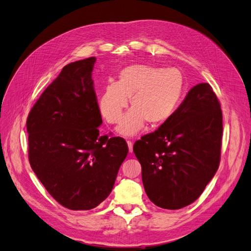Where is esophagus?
Segmentation results:
<instances>
[{
    "mask_svg": "<svg viewBox=\"0 0 251 251\" xmlns=\"http://www.w3.org/2000/svg\"><path fill=\"white\" fill-rule=\"evenodd\" d=\"M126 143H127V147H128V151L132 153V151H133V142L131 140H127Z\"/></svg>",
    "mask_w": 251,
    "mask_h": 251,
    "instance_id": "esophagus-1",
    "label": "esophagus"
}]
</instances>
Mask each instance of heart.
Wrapping results in <instances>:
<instances>
[{
  "label": "heart",
  "instance_id": "heart-1",
  "mask_svg": "<svg viewBox=\"0 0 251 251\" xmlns=\"http://www.w3.org/2000/svg\"><path fill=\"white\" fill-rule=\"evenodd\" d=\"M183 76L177 69L150 65H132L120 71L115 82H109L100 96V111L107 123L118 124L130 98L132 109L117 127L119 134L132 136L148 123L159 126L176 111L183 93Z\"/></svg>",
  "mask_w": 251,
  "mask_h": 251
}]
</instances>
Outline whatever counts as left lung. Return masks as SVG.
<instances>
[{
	"mask_svg": "<svg viewBox=\"0 0 251 251\" xmlns=\"http://www.w3.org/2000/svg\"><path fill=\"white\" fill-rule=\"evenodd\" d=\"M222 132L218 98L209 83H198L168 121L134 143L149 199L165 209L198 199L219 168Z\"/></svg>",
	"mask_w": 251,
	"mask_h": 251,
	"instance_id": "1",
	"label": "left lung"
}]
</instances>
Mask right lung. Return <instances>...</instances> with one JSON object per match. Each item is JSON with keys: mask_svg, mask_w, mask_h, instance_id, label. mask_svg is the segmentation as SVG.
Here are the masks:
<instances>
[{"mask_svg": "<svg viewBox=\"0 0 251 251\" xmlns=\"http://www.w3.org/2000/svg\"><path fill=\"white\" fill-rule=\"evenodd\" d=\"M95 57L76 60L45 89L27 118L29 162L47 192L64 207L89 210L112 192L128 148L100 136L93 87Z\"/></svg>", "mask_w": 251, "mask_h": 251, "instance_id": "obj_1", "label": "right lung"}]
</instances>
